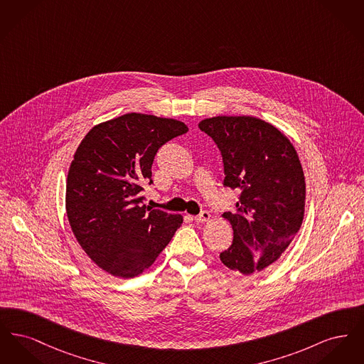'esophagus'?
Returning a JSON list of instances; mask_svg holds the SVG:
<instances>
[{"label":"esophagus","instance_id":"esophagus-1","mask_svg":"<svg viewBox=\"0 0 364 364\" xmlns=\"http://www.w3.org/2000/svg\"><path fill=\"white\" fill-rule=\"evenodd\" d=\"M208 220H210V213L208 211H202L199 215L193 217V221L196 224H205V223H208Z\"/></svg>","mask_w":364,"mask_h":364}]
</instances>
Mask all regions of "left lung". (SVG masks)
<instances>
[{"label":"left lung","instance_id":"1","mask_svg":"<svg viewBox=\"0 0 364 364\" xmlns=\"http://www.w3.org/2000/svg\"><path fill=\"white\" fill-rule=\"evenodd\" d=\"M199 128L217 143L224 186L242 191L237 213H224L232 245L220 254L228 269L257 274L292 242L304 218L306 180L294 144L270 122L252 116H215Z\"/></svg>","mask_w":364,"mask_h":364}]
</instances>
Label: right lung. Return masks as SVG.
I'll return each instance as SVG.
<instances>
[{"label":"right lung","instance_id":"obj_1","mask_svg":"<svg viewBox=\"0 0 364 364\" xmlns=\"http://www.w3.org/2000/svg\"><path fill=\"white\" fill-rule=\"evenodd\" d=\"M180 120L127 113L94 125L70 162L65 210L90 259L114 277H138L183 224L181 214L143 205L158 149L183 135Z\"/></svg>","mask_w":364,"mask_h":364}]
</instances>
